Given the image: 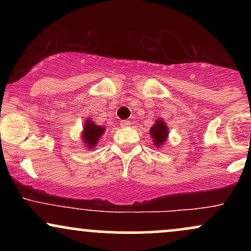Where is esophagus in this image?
Returning a JSON list of instances; mask_svg holds the SVG:
<instances>
[{"instance_id": "obj_1", "label": "esophagus", "mask_w": 251, "mask_h": 251, "mask_svg": "<svg viewBox=\"0 0 251 251\" xmlns=\"http://www.w3.org/2000/svg\"><path fill=\"white\" fill-rule=\"evenodd\" d=\"M129 125H131V123H129L128 120H123V122L120 123V126H122V127H127Z\"/></svg>"}]
</instances>
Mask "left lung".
Here are the masks:
<instances>
[{"instance_id":"obj_1","label":"left lung","mask_w":251,"mask_h":251,"mask_svg":"<svg viewBox=\"0 0 251 251\" xmlns=\"http://www.w3.org/2000/svg\"><path fill=\"white\" fill-rule=\"evenodd\" d=\"M150 137L153 139L155 148H162L168 142L169 128L166 123L164 122L162 118H158L154 122L153 126L150 128Z\"/></svg>"}]
</instances>
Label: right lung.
Masks as SVG:
<instances>
[{"label":"right lung","mask_w":251,"mask_h":251,"mask_svg":"<svg viewBox=\"0 0 251 251\" xmlns=\"http://www.w3.org/2000/svg\"><path fill=\"white\" fill-rule=\"evenodd\" d=\"M106 131V127L97 125L91 118H87L83 124V128L81 132V142L83 143V148L88 150H93L98 145V142L103 135V132Z\"/></svg>","instance_id":"right-lung-1"}]
</instances>
